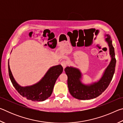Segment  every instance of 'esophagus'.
I'll return each mask as SVG.
<instances>
[{
	"mask_svg": "<svg viewBox=\"0 0 123 123\" xmlns=\"http://www.w3.org/2000/svg\"><path fill=\"white\" fill-rule=\"evenodd\" d=\"M61 64L62 66L63 67V68H65L67 66V61H62L61 62Z\"/></svg>",
	"mask_w": 123,
	"mask_h": 123,
	"instance_id": "34e87169",
	"label": "esophagus"
}]
</instances>
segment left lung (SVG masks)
Instances as JSON below:
<instances>
[{"label":"left lung","instance_id":"8db88e82","mask_svg":"<svg viewBox=\"0 0 123 123\" xmlns=\"http://www.w3.org/2000/svg\"><path fill=\"white\" fill-rule=\"evenodd\" d=\"M105 41L109 47L111 60L99 81L91 84H84L81 80L82 79L81 72L79 69L73 67H67L64 69L68 76V89L70 94L75 98L79 100L95 98L105 91L111 81L115 71L116 60L111 36L109 34H105Z\"/></svg>","mask_w":123,"mask_h":123}]
</instances>
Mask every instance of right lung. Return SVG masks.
<instances>
[{
  "instance_id": "right-lung-1",
  "label": "right lung",
  "mask_w": 123,
  "mask_h": 123,
  "mask_svg": "<svg viewBox=\"0 0 123 123\" xmlns=\"http://www.w3.org/2000/svg\"><path fill=\"white\" fill-rule=\"evenodd\" d=\"M8 68L10 79L15 89L22 96L34 101H43L50 97L56 81L63 70L61 64L52 67L36 84L31 86L23 87L14 80L10 68L9 60Z\"/></svg>"
}]
</instances>
